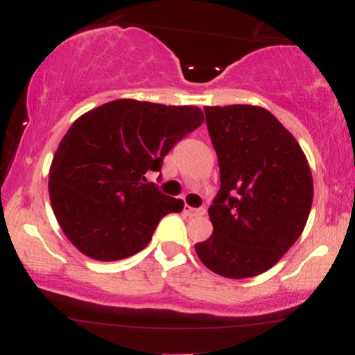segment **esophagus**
<instances>
[{
	"label": "esophagus",
	"instance_id": "obj_1",
	"mask_svg": "<svg viewBox=\"0 0 355 355\" xmlns=\"http://www.w3.org/2000/svg\"><path fill=\"white\" fill-rule=\"evenodd\" d=\"M185 211L190 217H202V215H205V209H203V207H200V209H191V207L187 205Z\"/></svg>",
	"mask_w": 355,
	"mask_h": 355
}]
</instances>
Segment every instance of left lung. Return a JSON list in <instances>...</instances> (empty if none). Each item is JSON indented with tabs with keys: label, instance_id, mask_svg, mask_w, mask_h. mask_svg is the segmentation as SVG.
Instances as JSON below:
<instances>
[{
	"label": "left lung",
	"instance_id": "obj_1",
	"mask_svg": "<svg viewBox=\"0 0 355 355\" xmlns=\"http://www.w3.org/2000/svg\"><path fill=\"white\" fill-rule=\"evenodd\" d=\"M218 157L220 190L209 209L214 234L198 259L229 279L274 267L302 234L313 198L307 158L277 118L252 105L205 107Z\"/></svg>",
	"mask_w": 355,
	"mask_h": 355
}]
</instances>
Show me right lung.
Returning a JSON list of instances; mask_svg holds the SVG:
<instances>
[{
    "label": "right lung",
    "mask_w": 355,
    "mask_h": 355,
    "mask_svg": "<svg viewBox=\"0 0 355 355\" xmlns=\"http://www.w3.org/2000/svg\"><path fill=\"white\" fill-rule=\"evenodd\" d=\"M203 123L198 107L115 100L70 126L50 166V200L68 240L89 259L112 262L144 250L158 222L183 200L145 183L165 155Z\"/></svg>",
    "instance_id": "right-lung-1"
}]
</instances>
